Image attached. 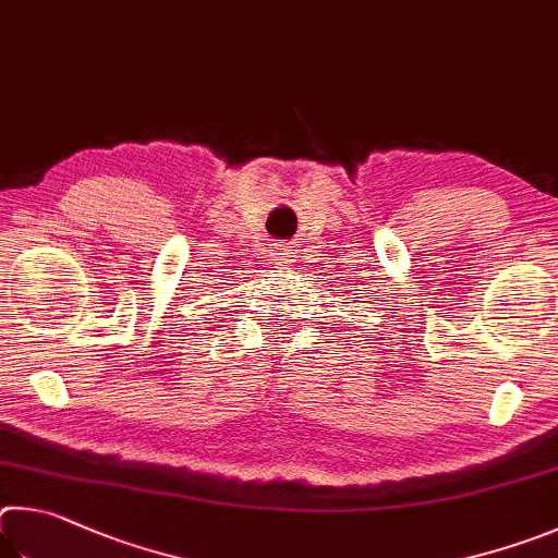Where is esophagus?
<instances>
[{"label": "esophagus", "instance_id": "obj_1", "mask_svg": "<svg viewBox=\"0 0 558 558\" xmlns=\"http://www.w3.org/2000/svg\"><path fill=\"white\" fill-rule=\"evenodd\" d=\"M294 257V252H291L289 244H274V264H277V269H289L291 267V259Z\"/></svg>", "mask_w": 558, "mask_h": 558}]
</instances>
